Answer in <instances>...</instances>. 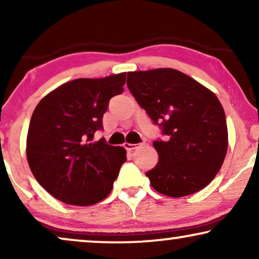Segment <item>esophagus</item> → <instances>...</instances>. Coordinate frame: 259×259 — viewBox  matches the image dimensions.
<instances>
[{
    "label": "esophagus",
    "mask_w": 259,
    "mask_h": 259,
    "mask_svg": "<svg viewBox=\"0 0 259 259\" xmlns=\"http://www.w3.org/2000/svg\"><path fill=\"white\" fill-rule=\"evenodd\" d=\"M144 144H130V143H125L123 144V147L126 148L127 151H133V150H137L138 147L143 146Z\"/></svg>",
    "instance_id": "obj_1"
}]
</instances>
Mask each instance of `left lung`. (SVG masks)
Instances as JSON below:
<instances>
[{"label":"left lung","mask_w":259,"mask_h":259,"mask_svg":"<svg viewBox=\"0 0 259 259\" xmlns=\"http://www.w3.org/2000/svg\"><path fill=\"white\" fill-rule=\"evenodd\" d=\"M127 87L166 136L153 143L159 160L146 173L152 187L173 198L203 190L221 169L229 145L215 94L173 68L128 72Z\"/></svg>","instance_id":"1"}]
</instances>
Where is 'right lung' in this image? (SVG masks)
<instances>
[{
	"label": "right lung",
	"instance_id": "obj_1",
	"mask_svg": "<svg viewBox=\"0 0 259 259\" xmlns=\"http://www.w3.org/2000/svg\"><path fill=\"white\" fill-rule=\"evenodd\" d=\"M125 81L126 73L68 81L35 107L27 160L35 179L56 199L90 206L111 193L126 150L93 139L102 128L109 99L122 93Z\"/></svg>",
	"mask_w": 259,
	"mask_h": 259
}]
</instances>
